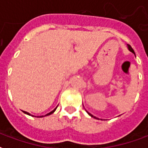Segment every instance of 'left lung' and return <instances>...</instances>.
<instances>
[{
    "mask_svg": "<svg viewBox=\"0 0 148 148\" xmlns=\"http://www.w3.org/2000/svg\"><path fill=\"white\" fill-rule=\"evenodd\" d=\"M127 47H128V50H129V51H132V53H134V54H135V52H134L133 49L132 48V47H131L130 45H127ZM88 114L90 115V116H92V117H93V118H96V119H97V118L95 117V116H93V115H92V114H90V112H88Z\"/></svg>",
    "mask_w": 148,
    "mask_h": 148,
    "instance_id": "8db88e82",
    "label": "left lung"
}]
</instances>
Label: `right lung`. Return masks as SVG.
<instances>
[{"label": "right lung", "mask_w": 148, "mask_h": 148, "mask_svg": "<svg viewBox=\"0 0 148 148\" xmlns=\"http://www.w3.org/2000/svg\"><path fill=\"white\" fill-rule=\"evenodd\" d=\"M55 109H56V108H55V109H54V110H53V111H51V112H49V113H47V115H45V116H48V115H51V114H52V113H53V112H54L55 111ZM24 113H25V114H27V115H31L30 113H28V112H27L24 111ZM42 116H40V117H42Z\"/></svg>", "instance_id": "add662e5"}]
</instances>
